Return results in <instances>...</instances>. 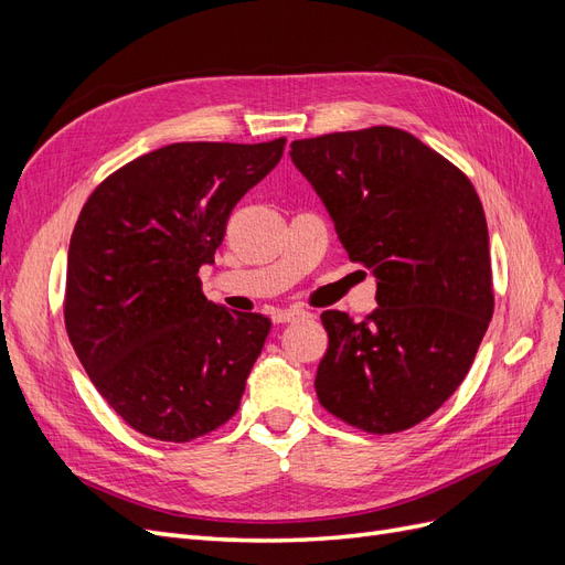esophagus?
Returning <instances> with one entry per match:
<instances>
[{
	"label": "esophagus",
	"mask_w": 565,
	"mask_h": 565,
	"mask_svg": "<svg viewBox=\"0 0 565 565\" xmlns=\"http://www.w3.org/2000/svg\"><path fill=\"white\" fill-rule=\"evenodd\" d=\"M303 316H306V313L299 311V309H278V311H273L270 320L276 322V324H285V322H295V320H299V318H303Z\"/></svg>",
	"instance_id": "obj_1"
}]
</instances>
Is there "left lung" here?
<instances>
[{
	"label": "left lung",
	"mask_w": 565,
	"mask_h": 565,
	"mask_svg": "<svg viewBox=\"0 0 565 565\" xmlns=\"http://www.w3.org/2000/svg\"><path fill=\"white\" fill-rule=\"evenodd\" d=\"M349 259L372 268L377 309L320 316V405L367 434L419 424L465 382L492 318L483 204L471 181L396 127L292 141Z\"/></svg>",
	"instance_id": "obj_1"
}]
</instances>
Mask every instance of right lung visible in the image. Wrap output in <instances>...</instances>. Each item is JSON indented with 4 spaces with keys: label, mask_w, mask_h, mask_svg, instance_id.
I'll list each match as a JSON object with an SVG mask.
<instances>
[{
    "label": "right lung",
    "mask_w": 565,
    "mask_h": 565,
    "mask_svg": "<svg viewBox=\"0 0 565 565\" xmlns=\"http://www.w3.org/2000/svg\"><path fill=\"white\" fill-rule=\"evenodd\" d=\"M268 143H172L113 172L67 247L65 330L92 384L131 429L188 443L241 407L270 330L202 295L241 198L282 158Z\"/></svg>",
    "instance_id": "right-lung-1"
}]
</instances>
